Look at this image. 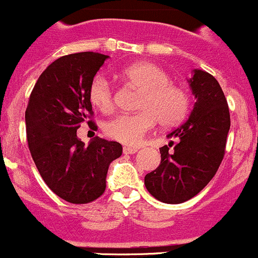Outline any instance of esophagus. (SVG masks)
<instances>
[{"label": "esophagus", "mask_w": 258, "mask_h": 258, "mask_svg": "<svg viewBox=\"0 0 258 258\" xmlns=\"http://www.w3.org/2000/svg\"><path fill=\"white\" fill-rule=\"evenodd\" d=\"M137 151H139L137 147H128V146L123 147V154H136Z\"/></svg>", "instance_id": "obj_1"}]
</instances>
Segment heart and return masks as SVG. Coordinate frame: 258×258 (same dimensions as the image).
Returning a JSON list of instances; mask_svg holds the SVG:
<instances>
[{
    "label": "heart",
    "instance_id": "b5f03b06",
    "mask_svg": "<svg viewBox=\"0 0 258 258\" xmlns=\"http://www.w3.org/2000/svg\"><path fill=\"white\" fill-rule=\"evenodd\" d=\"M122 77L141 89L137 113L117 114L104 124V134L112 140L137 146L159 122L164 127L179 124L189 109V97L180 87L170 83V77L156 64L140 61L121 71ZM89 99L102 112L113 108V88L102 74L89 86Z\"/></svg>",
    "mask_w": 258,
    "mask_h": 258
}]
</instances>
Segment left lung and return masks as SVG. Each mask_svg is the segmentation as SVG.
Segmentation results:
<instances>
[{"label": "left lung", "instance_id": "obj_1", "mask_svg": "<svg viewBox=\"0 0 258 258\" xmlns=\"http://www.w3.org/2000/svg\"><path fill=\"white\" fill-rule=\"evenodd\" d=\"M196 103L186 121L172 130L174 150L160 149L161 162L145 176V186L162 203L179 204L196 197L213 179L226 150L231 117L227 99L213 76L194 69L187 79Z\"/></svg>", "mask_w": 258, "mask_h": 258}]
</instances>
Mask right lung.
I'll list each match as a JSON object with an SVG mask.
<instances>
[{"instance_id":"1","label":"right lung","mask_w":258,"mask_h":258,"mask_svg":"<svg viewBox=\"0 0 258 258\" xmlns=\"http://www.w3.org/2000/svg\"><path fill=\"white\" fill-rule=\"evenodd\" d=\"M106 59L108 55L84 51L52 61L37 79L25 112L27 144L40 175L73 204L103 194L109 164L122 155L116 141L94 137L87 146L77 137L81 123L93 114L89 86Z\"/></svg>"}]
</instances>
